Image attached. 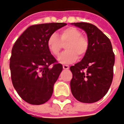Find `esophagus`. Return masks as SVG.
Returning <instances> with one entry per match:
<instances>
[{
	"mask_svg": "<svg viewBox=\"0 0 124 124\" xmlns=\"http://www.w3.org/2000/svg\"><path fill=\"white\" fill-rule=\"evenodd\" d=\"M63 69H65V70H68V69H69V65H63Z\"/></svg>",
	"mask_w": 124,
	"mask_h": 124,
	"instance_id": "34e87169",
	"label": "esophagus"
}]
</instances>
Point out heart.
Wrapping results in <instances>:
<instances>
[{
  "mask_svg": "<svg viewBox=\"0 0 124 124\" xmlns=\"http://www.w3.org/2000/svg\"><path fill=\"white\" fill-rule=\"evenodd\" d=\"M66 50L59 57V61L64 64L73 63L78 59L83 57L87 54L89 46L87 37L81 35L80 30L75 27H68L62 30L59 37L55 33H52L47 40L49 50L54 56L57 57L65 44Z\"/></svg>",
  "mask_w": 124,
  "mask_h": 124,
  "instance_id": "1",
  "label": "heart"
}]
</instances>
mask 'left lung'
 <instances>
[{"mask_svg": "<svg viewBox=\"0 0 124 124\" xmlns=\"http://www.w3.org/2000/svg\"><path fill=\"white\" fill-rule=\"evenodd\" d=\"M72 24L87 33L89 46L80 62L70 67L71 92L82 103L96 102L109 91L113 78L115 54L109 39L91 23Z\"/></svg>", "mask_w": 124, "mask_h": 124, "instance_id": "1", "label": "left lung"}]
</instances>
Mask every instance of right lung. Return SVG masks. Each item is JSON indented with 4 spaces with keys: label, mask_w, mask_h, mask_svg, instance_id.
I'll use <instances>...</instances> for the list:
<instances>
[{
    "label": "right lung",
    "mask_w": 124,
    "mask_h": 124,
    "mask_svg": "<svg viewBox=\"0 0 124 124\" xmlns=\"http://www.w3.org/2000/svg\"><path fill=\"white\" fill-rule=\"evenodd\" d=\"M67 25L52 23L30 26L15 41L9 62L11 81L23 100L32 105L48 101L63 66L50 53L47 40Z\"/></svg>",
    "instance_id": "add662e5"
}]
</instances>
